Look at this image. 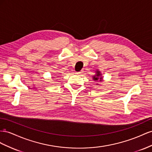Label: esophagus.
Returning a JSON list of instances; mask_svg holds the SVG:
<instances>
[{
    "label": "esophagus",
    "instance_id": "esophagus-1",
    "mask_svg": "<svg viewBox=\"0 0 152 152\" xmlns=\"http://www.w3.org/2000/svg\"><path fill=\"white\" fill-rule=\"evenodd\" d=\"M83 73V71H79V72H76V75H82V74Z\"/></svg>",
    "mask_w": 152,
    "mask_h": 152
}]
</instances>
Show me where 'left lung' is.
Instances as JSON below:
<instances>
[{
  "label": "left lung",
  "mask_w": 152,
  "mask_h": 152,
  "mask_svg": "<svg viewBox=\"0 0 152 152\" xmlns=\"http://www.w3.org/2000/svg\"><path fill=\"white\" fill-rule=\"evenodd\" d=\"M93 80L95 81H102V77H101V74L100 72V71L97 70L96 71V74H95V75L93 76Z\"/></svg>",
  "instance_id": "8db88e82"
}]
</instances>
